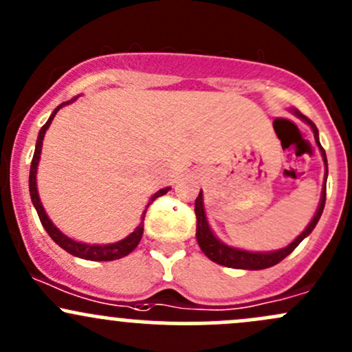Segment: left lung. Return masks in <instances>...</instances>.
<instances>
[{
    "label": "left lung",
    "instance_id": "left-lung-1",
    "mask_svg": "<svg viewBox=\"0 0 352 352\" xmlns=\"http://www.w3.org/2000/svg\"><path fill=\"white\" fill-rule=\"evenodd\" d=\"M292 112L298 117V119H302L304 122H307L309 126H311V129L314 132V139H316L317 146H319L320 154H322L324 164H326V181H327L326 151H324V147L320 146V142H319V131H317L316 124H314L311 119H307L304 114H300V112L296 111V109H294ZM324 205H326V183H324L319 208H317L312 221L309 223L307 228H305L304 232H302L300 235H298L296 240L292 241V243L287 245L285 248H280V250H275V252H247V250H240V248L228 247V245H225L223 241H220L217 236L213 235L210 225H208L206 214H205V206H203V192L199 191L198 198H196V201H195L196 240H198L199 248H201L203 253H205L208 258L213 260V262H217V263H220V265L232 267V268H245V270H262V268L274 267V265H277L278 262H282L287 255H290V253L296 250L297 245L300 243L305 236L311 235V232L316 228L317 221H319L320 214H322Z\"/></svg>",
    "mask_w": 352,
    "mask_h": 352
}]
</instances>
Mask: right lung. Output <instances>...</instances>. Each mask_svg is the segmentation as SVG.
I'll list each match as a JSON object with an SVG mask.
<instances>
[{
  "instance_id": "add662e5",
  "label": "right lung",
  "mask_w": 352,
  "mask_h": 352,
  "mask_svg": "<svg viewBox=\"0 0 352 352\" xmlns=\"http://www.w3.org/2000/svg\"><path fill=\"white\" fill-rule=\"evenodd\" d=\"M75 99H77V97H75ZM75 99L60 104L58 107L54 111V114L50 116V119L47 120V124H45V126L40 129L38 139H36V146H35V154H33L32 166H30V196H32L33 206L36 208V213H38L41 225H43V228L47 230L48 235H50L52 240H54L58 247H62L63 250L69 252L70 255L78 256V258L94 260V262H111V260L122 258V256L129 255V253L134 250L135 247H138L139 241H141V238H142V232H144V217H146L147 208H149V205L154 201V199L160 198V196H162V195H166V192L171 190V188H162V190L157 191L156 195H153V198H151L149 203H147L144 213H142V220H141V223H139V226L131 233L129 236L124 238V240L116 241V243H109V245H87V243H80V241L72 240V238L63 235V233L54 225V223H52L50 218H48V214L45 213V208L41 206L38 190H36V169H38V161H40V154H41V146H43L45 132H47L48 127H50L52 120H54L56 112H58L63 105L70 104V102H74Z\"/></svg>"
}]
</instances>
